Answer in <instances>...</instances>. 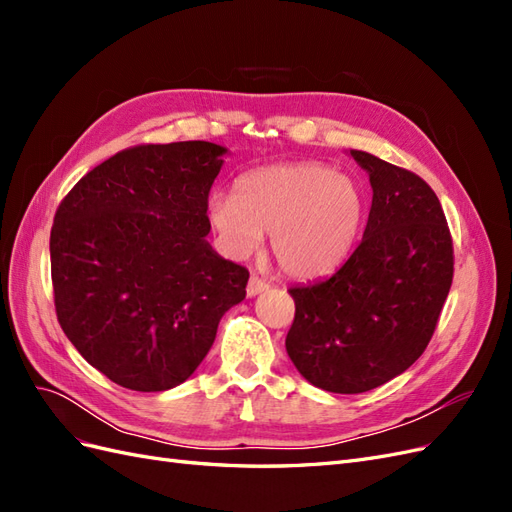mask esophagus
Segmentation results:
<instances>
[{
  "mask_svg": "<svg viewBox=\"0 0 512 512\" xmlns=\"http://www.w3.org/2000/svg\"><path fill=\"white\" fill-rule=\"evenodd\" d=\"M267 288H269V284L265 280H260L258 275H252L250 282H247L245 292H247V297H256V294H260L262 290H267Z\"/></svg>",
  "mask_w": 512,
  "mask_h": 512,
  "instance_id": "34e87169",
  "label": "esophagus"
}]
</instances>
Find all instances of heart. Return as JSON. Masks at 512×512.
I'll return each mask as SVG.
<instances>
[{
  "label": "heart",
  "instance_id": "obj_1",
  "mask_svg": "<svg viewBox=\"0 0 512 512\" xmlns=\"http://www.w3.org/2000/svg\"><path fill=\"white\" fill-rule=\"evenodd\" d=\"M363 190L322 162H282L247 170L235 194L213 192L207 215L224 250L252 254L262 232L280 269L297 280L327 275L348 254L363 218Z\"/></svg>",
  "mask_w": 512,
  "mask_h": 512
}]
</instances>
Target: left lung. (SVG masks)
<instances>
[{
	"instance_id": "1",
	"label": "left lung",
	"mask_w": 512,
	"mask_h": 512,
	"mask_svg": "<svg viewBox=\"0 0 512 512\" xmlns=\"http://www.w3.org/2000/svg\"><path fill=\"white\" fill-rule=\"evenodd\" d=\"M374 188L361 243L331 277L290 288L286 350L329 393H365L421 356L453 284V237L440 200L412 170L350 151Z\"/></svg>"
}]
</instances>
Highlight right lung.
I'll return each mask as SVG.
<instances>
[{
    "mask_svg": "<svg viewBox=\"0 0 512 512\" xmlns=\"http://www.w3.org/2000/svg\"><path fill=\"white\" fill-rule=\"evenodd\" d=\"M224 147L136 145L96 166L61 200L51 280L61 329L123 389L188 380L250 273L211 250L207 200Z\"/></svg>",
    "mask_w": 512,
    "mask_h": 512,
    "instance_id": "right-lung-1",
    "label": "right lung"
}]
</instances>
